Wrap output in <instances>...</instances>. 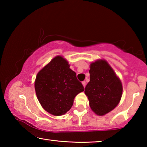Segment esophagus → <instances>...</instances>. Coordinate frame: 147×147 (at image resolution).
Listing matches in <instances>:
<instances>
[{"mask_svg": "<svg viewBox=\"0 0 147 147\" xmlns=\"http://www.w3.org/2000/svg\"><path fill=\"white\" fill-rule=\"evenodd\" d=\"M82 85H83V86L84 87V88H85V87H86V82L85 81L82 82Z\"/></svg>", "mask_w": 147, "mask_h": 147, "instance_id": "obj_1", "label": "esophagus"}]
</instances>
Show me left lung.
<instances>
[{"label": "left lung", "mask_w": 147, "mask_h": 147, "mask_svg": "<svg viewBox=\"0 0 147 147\" xmlns=\"http://www.w3.org/2000/svg\"><path fill=\"white\" fill-rule=\"evenodd\" d=\"M90 81L85 88L89 106L96 115H106L115 108L123 94V85L112 67L105 59L90 64Z\"/></svg>", "instance_id": "8db88e82"}]
</instances>
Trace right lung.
<instances>
[{"label": "right lung", "instance_id": "right-lung-1", "mask_svg": "<svg viewBox=\"0 0 147 147\" xmlns=\"http://www.w3.org/2000/svg\"><path fill=\"white\" fill-rule=\"evenodd\" d=\"M34 87L42 108L54 116L67 112L75 96L84 90L76 73L61 56L54 57L38 72Z\"/></svg>", "mask_w": 147, "mask_h": 147}]
</instances>
